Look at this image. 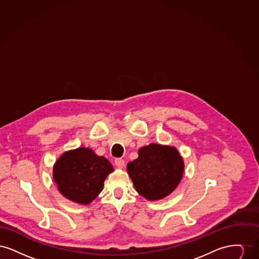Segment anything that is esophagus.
Here are the masks:
<instances>
[{"instance_id":"1","label":"esophagus","mask_w":259,"mask_h":259,"mask_svg":"<svg viewBox=\"0 0 259 259\" xmlns=\"http://www.w3.org/2000/svg\"><path fill=\"white\" fill-rule=\"evenodd\" d=\"M114 163H115V165H116V167L117 168H123L124 165H125V162H124L123 159H121V158H116L115 161H114Z\"/></svg>"}]
</instances>
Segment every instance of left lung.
I'll use <instances>...</instances> for the list:
<instances>
[{
	"instance_id": "left-lung-1",
	"label": "left lung",
	"mask_w": 259,
	"mask_h": 259,
	"mask_svg": "<svg viewBox=\"0 0 259 259\" xmlns=\"http://www.w3.org/2000/svg\"><path fill=\"white\" fill-rule=\"evenodd\" d=\"M138 158L127 164L136 191L149 201L169 196L181 183L185 162L172 146L149 144L140 148Z\"/></svg>"
}]
</instances>
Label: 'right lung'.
Wrapping results in <instances>:
<instances>
[{"mask_svg": "<svg viewBox=\"0 0 259 259\" xmlns=\"http://www.w3.org/2000/svg\"><path fill=\"white\" fill-rule=\"evenodd\" d=\"M113 172L110 161L91 148L65 151L53 166V181L64 197L88 205L101 193L104 182Z\"/></svg>", "mask_w": 259, "mask_h": 259, "instance_id": "right-lung-1", "label": "right lung"}]
</instances>
